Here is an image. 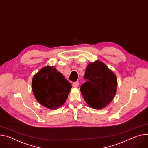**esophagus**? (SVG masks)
I'll use <instances>...</instances> for the list:
<instances>
[{"label": "esophagus", "mask_w": 148, "mask_h": 148, "mask_svg": "<svg viewBox=\"0 0 148 148\" xmlns=\"http://www.w3.org/2000/svg\"><path fill=\"white\" fill-rule=\"evenodd\" d=\"M79 85V82H73V86L74 87H77Z\"/></svg>", "instance_id": "obj_1"}]
</instances>
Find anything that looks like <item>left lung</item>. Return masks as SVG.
Listing matches in <instances>:
<instances>
[{
	"instance_id": "obj_1",
	"label": "left lung",
	"mask_w": 148,
	"mask_h": 148,
	"mask_svg": "<svg viewBox=\"0 0 148 148\" xmlns=\"http://www.w3.org/2000/svg\"><path fill=\"white\" fill-rule=\"evenodd\" d=\"M80 91L84 100L92 109H101L113 99L117 91V78L103 62L96 61L87 66Z\"/></svg>"
}]
</instances>
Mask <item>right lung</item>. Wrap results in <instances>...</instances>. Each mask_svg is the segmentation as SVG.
Segmentation results:
<instances>
[{"mask_svg": "<svg viewBox=\"0 0 148 148\" xmlns=\"http://www.w3.org/2000/svg\"><path fill=\"white\" fill-rule=\"evenodd\" d=\"M32 91L37 101L51 110L58 109L68 98L71 83L54 66H47L33 77Z\"/></svg>", "mask_w": 148, "mask_h": 148, "instance_id": "add662e5", "label": "right lung"}]
</instances>
